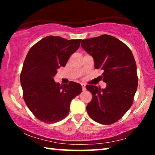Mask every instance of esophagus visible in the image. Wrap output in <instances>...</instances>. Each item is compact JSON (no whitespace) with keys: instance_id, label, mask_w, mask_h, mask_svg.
Returning <instances> with one entry per match:
<instances>
[{"instance_id":"34e87169","label":"esophagus","mask_w":155,"mask_h":155,"mask_svg":"<svg viewBox=\"0 0 155 155\" xmlns=\"http://www.w3.org/2000/svg\"><path fill=\"white\" fill-rule=\"evenodd\" d=\"M81 87H82V90L83 91H85L86 88H85V83H81Z\"/></svg>"}]
</instances>
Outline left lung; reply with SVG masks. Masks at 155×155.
Wrapping results in <instances>:
<instances>
[{
	"mask_svg": "<svg viewBox=\"0 0 155 155\" xmlns=\"http://www.w3.org/2000/svg\"><path fill=\"white\" fill-rule=\"evenodd\" d=\"M81 46L94 58V68L103 70L101 78L107 83L104 89L86 85L92 94L86 107L87 114L100 124H114L130 109L137 91L134 57L124 43L109 35L83 40Z\"/></svg>",
	"mask_w": 155,
	"mask_h": 155,
	"instance_id": "left-lung-1",
	"label": "left lung"
}]
</instances>
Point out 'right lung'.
<instances>
[{"label": "right lung", "instance_id": "1", "mask_svg": "<svg viewBox=\"0 0 155 155\" xmlns=\"http://www.w3.org/2000/svg\"><path fill=\"white\" fill-rule=\"evenodd\" d=\"M82 40L47 36L28 52L20 74L23 98L28 108L40 121L54 123L69 114L70 102L82 91L80 84L70 81L60 85L53 77L60 66L66 65Z\"/></svg>", "mask_w": 155, "mask_h": 155}]
</instances>
